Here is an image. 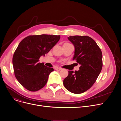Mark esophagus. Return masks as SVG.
I'll list each match as a JSON object with an SVG mask.
<instances>
[{
    "label": "esophagus",
    "instance_id": "1",
    "mask_svg": "<svg viewBox=\"0 0 121 121\" xmlns=\"http://www.w3.org/2000/svg\"><path fill=\"white\" fill-rule=\"evenodd\" d=\"M55 70L57 71H60L62 70V68H58V67H57L55 68Z\"/></svg>",
    "mask_w": 121,
    "mask_h": 121
}]
</instances>
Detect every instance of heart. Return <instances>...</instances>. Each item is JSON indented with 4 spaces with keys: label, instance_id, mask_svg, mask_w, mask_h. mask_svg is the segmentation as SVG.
<instances>
[{
    "label": "heart",
    "instance_id": "b5f03b06",
    "mask_svg": "<svg viewBox=\"0 0 121 121\" xmlns=\"http://www.w3.org/2000/svg\"><path fill=\"white\" fill-rule=\"evenodd\" d=\"M65 44H68V43H65Z\"/></svg>",
    "mask_w": 121,
    "mask_h": 121
}]
</instances>
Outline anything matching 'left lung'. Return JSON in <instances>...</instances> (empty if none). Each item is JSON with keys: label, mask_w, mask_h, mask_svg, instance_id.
Listing matches in <instances>:
<instances>
[{"label": "left lung", "mask_w": 121, "mask_h": 121, "mask_svg": "<svg viewBox=\"0 0 121 121\" xmlns=\"http://www.w3.org/2000/svg\"><path fill=\"white\" fill-rule=\"evenodd\" d=\"M68 39L75 48L73 60L81 66L75 72L68 71L63 84L71 92L80 94L90 89L95 82L102 70V54L96 42L88 36H70Z\"/></svg>", "instance_id": "1"}]
</instances>
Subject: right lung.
<instances>
[{
    "label": "right lung",
    "mask_w": 121,
    "mask_h": 121,
    "mask_svg": "<svg viewBox=\"0 0 121 121\" xmlns=\"http://www.w3.org/2000/svg\"><path fill=\"white\" fill-rule=\"evenodd\" d=\"M60 35H30L19 44L13 57L14 73L23 87L31 91L44 87L52 68L39 63L41 56H45L58 42Z\"/></svg>",
    "instance_id": "add662e5"
}]
</instances>
